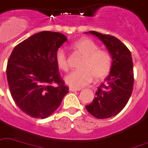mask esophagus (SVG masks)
Segmentation results:
<instances>
[{"mask_svg": "<svg viewBox=\"0 0 148 148\" xmlns=\"http://www.w3.org/2000/svg\"><path fill=\"white\" fill-rule=\"evenodd\" d=\"M69 90H70L71 92H75V91H79L80 90H77V89H74V88H70L69 89Z\"/></svg>", "mask_w": 148, "mask_h": 148, "instance_id": "obj_1", "label": "esophagus"}]
</instances>
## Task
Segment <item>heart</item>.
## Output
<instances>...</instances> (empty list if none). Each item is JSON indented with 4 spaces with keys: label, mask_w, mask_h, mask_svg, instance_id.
<instances>
[{
    "label": "heart",
    "mask_w": 148,
    "mask_h": 148,
    "mask_svg": "<svg viewBox=\"0 0 148 148\" xmlns=\"http://www.w3.org/2000/svg\"><path fill=\"white\" fill-rule=\"evenodd\" d=\"M72 48L77 54L82 57L78 68L67 75L64 81L72 88L80 89L88 85L94 78L101 80L107 76L111 71L112 58L108 51L99 49L94 41L84 38L73 43ZM55 62L59 69L64 71L68 70V57L63 49H58L55 52Z\"/></svg>",
    "instance_id": "heart-1"
}]
</instances>
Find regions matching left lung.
Returning <instances> with one entry per match:
<instances>
[{"label":"left lung","instance_id":"1","mask_svg":"<svg viewBox=\"0 0 148 148\" xmlns=\"http://www.w3.org/2000/svg\"><path fill=\"white\" fill-rule=\"evenodd\" d=\"M98 37L111 54L112 65L104 82L97 88L93 102L86 106V110L97 119L116 116L124 109L132 93L134 71L129 49L116 37L89 31Z\"/></svg>","mask_w":148,"mask_h":148}]
</instances>
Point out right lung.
Masks as SVG:
<instances>
[{"instance_id":"1","label":"right lung","mask_w":148,"mask_h":148,"mask_svg":"<svg viewBox=\"0 0 148 148\" xmlns=\"http://www.w3.org/2000/svg\"><path fill=\"white\" fill-rule=\"evenodd\" d=\"M67 39L60 32L42 31L16 45L10 56V92L18 107L31 117L51 116L69 92L55 62V52Z\"/></svg>"}]
</instances>
